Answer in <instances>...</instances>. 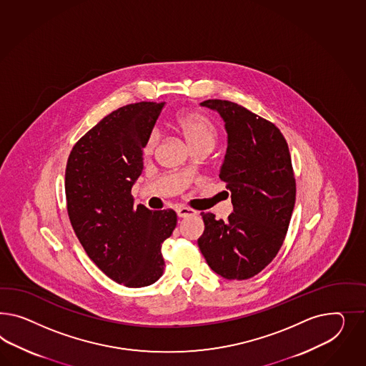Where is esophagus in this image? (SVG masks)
<instances>
[{
    "instance_id": "1",
    "label": "esophagus",
    "mask_w": 366,
    "mask_h": 366,
    "mask_svg": "<svg viewBox=\"0 0 366 366\" xmlns=\"http://www.w3.org/2000/svg\"><path fill=\"white\" fill-rule=\"evenodd\" d=\"M176 213H177V216L179 218H185L189 217V216H196V214H197L196 210L184 208V207H179V208L176 209Z\"/></svg>"
}]
</instances>
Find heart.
I'll use <instances>...</instances> for the list:
<instances>
[{
	"instance_id": "1",
	"label": "heart",
	"mask_w": 366,
	"mask_h": 366,
	"mask_svg": "<svg viewBox=\"0 0 366 366\" xmlns=\"http://www.w3.org/2000/svg\"><path fill=\"white\" fill-rule=\"evenodd\" d=\"M174 127L182 133V136L193 149L198 147H208L212 149L217 141L218 132L216 125L207 116L198 112L179 113L174 121ZM158 137L159 134L157 130H152L149 133L144 145V153L147 156L154 153L157 148Z\"/></svg>"
}]
</instances>
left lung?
I'll return each instance as SVG.
<instances>
[{
	"label": "left lung",
	"mask_w": 366,
	"mask_h": 366,
	"mask_svg": "<svg viewBox=\"0 0 366 366\" xmlns=\"http://www.w3.org/2000/svg\"><path fill=\"white\" fill-rule=\"evenodd\" d=\"M225 122L227 154L219 178L232 193L227 221L201 213L205 230L198 247L209 267L227 280L256 276L276 257L296 202V179L287 139L270 121L225 101L199 104Z\"/></svg>",
	"instance_id": "left-lung-1"
}]
</instances>
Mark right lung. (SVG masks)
<instances>
[{
	"mask_svg": "<svg viewBox=\"0 0 366 366\" xmlns=\"http://www.w3.org/2000/svg\"><path fill=\"white\" fill-rule=\"evenodd\" d=\"M164 105L139 102L112 112L79 139L66 164V207L74 233L90 259L128 287H148L162 276L161 247L177 225L174 210L134 208L130 193Z\"/></svg>",
	"mask_w": 366,
	"mask_h": 366,
	"instance_id": "right-lung-1",
	"label": "right lung"
}]
</instances>
